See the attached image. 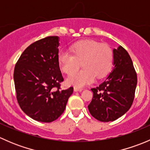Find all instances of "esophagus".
<instances>
[{"label": "esophagus", "instance_id": "esophagus-1", "mask_svg": "<svg viewBox=\"0 0 150 150\" xmlns=\"http://www.w3.org/2000/svg\"><path fill=\"white\" fill-rule=\"evenodd\" d=\"M83 89L82 88H78V87H74V91H83Z\"/></svg>", "mask_w": 150, "mask_h": 150}]
</instances>
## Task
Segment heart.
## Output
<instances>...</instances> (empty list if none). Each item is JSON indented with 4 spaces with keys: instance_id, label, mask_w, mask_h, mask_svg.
<instances>
[{
    "instance_id": "heart-1",
    "label": "heart",
    "mask_w": 150,
    "mask_h": 150,
    "mask_svg": "<svg viewBox=\"0 0 150 150\" xmlns=\"http://www.w3.org/2000/svg\"><path fill=\"white\" fill-rule=\"evenodd\" d=\"M71 51L72 53L60 51L58 54L59 64L63 72L71 74L81 62L84 68L67 78L70 86L81 88L92 83L95 77L101 79L107 75L112 66V50L104 43L93 40H81L73 44Z\"/></svg>"
}]
</instances>
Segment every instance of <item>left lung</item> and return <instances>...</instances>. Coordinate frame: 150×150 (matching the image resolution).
<instances>
[{
    "label": "left lung",
    "instance_id": "obj_1",
    "mask_svg": "<svg viewBox=\"0 0 150 150\" xmlns=\"http://www.w3.org/2000/svg\"><path fill=\"white\" fill-rule=\"evenodd\" d=\"M114 67L107 79L91 88L93 98L88 106L91 115L102 122L114 121L132 105L137 75L126 50L120 46L113 49Z\"/></svg>",
    "mask_w": 150,
    "mask_h": 150
}]
</instances>
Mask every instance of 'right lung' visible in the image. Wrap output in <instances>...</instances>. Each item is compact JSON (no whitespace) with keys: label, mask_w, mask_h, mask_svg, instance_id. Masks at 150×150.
Segmentation results:
<instances>
[{"label":"right lung","mask_w":150,"mask_h":150,"mask_svg":"<svg viewBox=\"0 0 150 150\" xmlns=\"http://www.w3.org/2000/svg\"><path fill=\"white\" fill-rule=\"evenodd\" d=\"M57 36H48L30 45L14 67L16 99L22 111L39 122H51L63 112L73 87L62 90L64 81L58 62Z\"/></svg>","instance_id":"obj_1"}]
</instances>
